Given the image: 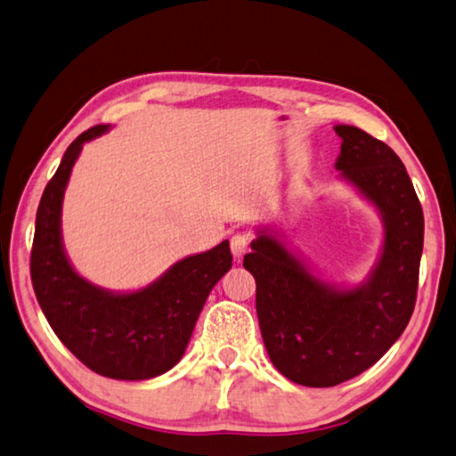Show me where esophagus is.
I'll return each mask as SVG.
<instances>
[{
  "label": "esophagus",
  "mask_w": 456,
  "mask_h": 456,
  "mask_svg": "<svg viewBox=\"0 0 456 456\" xmlns=\"http://www.w3.org/2000/svg\"><path fill=\"white\" fill-rule=\"evenodd\" d=\"M250 242H252V238H250V234H246V232H238V234L230 238V250H232V256H234L236 262L242 260L244 254L250 250Z\"/></svg>",
  "instance_id": "1"
}]
</instances>
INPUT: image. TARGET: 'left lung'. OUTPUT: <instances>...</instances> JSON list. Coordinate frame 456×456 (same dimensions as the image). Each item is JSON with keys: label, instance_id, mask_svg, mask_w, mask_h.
<instances>
[{"label": "left lung", "instance_id": "obj_1", "mask_svg": "<svg viewBox=\"0 0 456 456\" xmlns=\"http://www.w3.org/2000/svg\"><path fill=\"white\" fill-rule=\"evenodd\" d=\"M335 170L383 224L381 252L357 286L315 276L272 226L257 230L244 268L256 280V312L273 367L305 387H333L387 354L413 315L425 220L413 183L387 144L351 125Z\"/></svg>", "mask_w": 456, "mask_h": 456}]
</instances>
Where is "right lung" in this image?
<instances>
[{
    "mask_svg": "<svg viewBox=\"0 0 456 456\" xmlns=\"http://www.w3.org/2000/svg\"><path fill=\"white\" fill-rule=\"evenodd\" d=\"M110 131L77 136L43 191L31 250V281L51 330L94 373L121 381L152 379L183 359L206 297L232 268L228 240L170 265L147 288L110 291L85 280L69 262L61 210L83 144Z\"/></svg>",
    "mask_w": 456,
    "mask_h": 456,
    "instance_id": "add662e5",
    "label": "right lung"
}]
</instances>
